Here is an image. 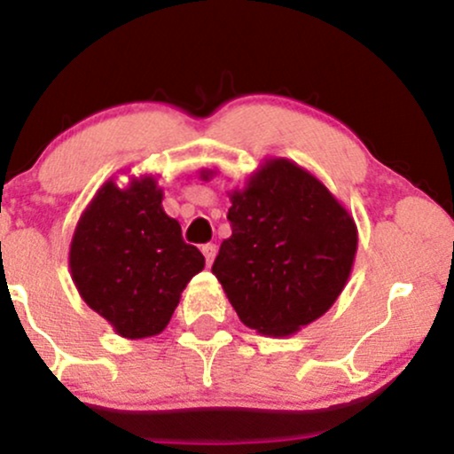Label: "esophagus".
Wrapping results in <instances>:
<instances>
[{"label": "esophagus", "mask_w": 454, "mask_h": 454, "mask_svg": "<svg viewBox=\"0 0 454 454\" xmlns=\"http://www.w3.org/2000/svg\"><path fill=\"white\" fill-rule=\"evenodd\" d=\"M202 254H205V260H207V264H213V258H215V254H217V247L213 243H207V245H202Z\"/></svg>", "instance_id": "1"}]
</instances>
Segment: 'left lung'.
<instances>
[{
	"label": "left lung",
	"instance_id": "8db88e82",
	"mask_svg": "<svg viewBox=\"0 0 454 454\" xmlns=\"http://www.w3.org/2000/svg\"><path fill=\"white\" fill-rule=\"evenodd\" d=\"M202 179L213 170H202ZM232 234L213 262L245 326L286 337L311 325L341 294L358 234L352 215L294 161H264L243 190L231 192Z\"/></svg>",
	"mask_w": 454,
	"mask_h": 454
}]
</instances>
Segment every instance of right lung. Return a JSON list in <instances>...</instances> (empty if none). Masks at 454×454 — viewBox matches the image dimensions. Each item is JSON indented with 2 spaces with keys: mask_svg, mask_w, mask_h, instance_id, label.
<instances>
[{
  "mask_svg": "<svg viewBox=\"0 0 454 454\" xmlns=\"http://www.w3.org/2000/svg\"><path fill=\"white\" fill-rule=\"evenodd\" d=\"M205 256L161 209L153 176L128 187L106 181L76 223L70 270L78 294L121 337L143 340L166 328Z\"/></svg>",
  "mask_w": 454,
  "mask_h": 454,
  "instance_id": "right-lung-1",
  "label": "right lung"
}]
</instances>
